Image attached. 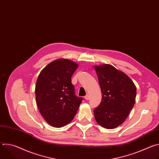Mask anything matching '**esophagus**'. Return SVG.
Masks as SVG:
<instances>
[{"label":"esophagus","mask_w":159,"mask_h":159,"mask_svg":"<svg viewBox=\"0 0 159 159\" xmlns=\"http://www.w3.org/2000/svg\"><path fill=\"white\" fill-rule=\"evenodd\" d=\"M84 98L87 100V101H88L89 99V95H88V94H87L85 97H84Z\"/></svg>","instance_id":"esophagus-1"}]
</instances>
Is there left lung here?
Masks as SVG:
<instances>
[{"label":"left lung","mask_w":159,"mask_h":159,"mask_svg":"<svg viewBox=\"0 0 159 159\" xmlns=\"http://www.w3.org/2000/svg\"><path fill=\"white\" fill-rule=\"evenodd\" d=\"M102 94L94 109L97 123L107 129L118 127L128 117L134 104L137 89L131 79L113 66H95Z\"/></svg>","instance_id":"8db88e82"}]
</instances>
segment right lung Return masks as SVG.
I'll use <instances>...</instances> for the list:
<instances>
[{"mask_svg":"<svg viewBox=\"0 0 159 159\" xmlns=\"http://www.w3.org/2000/svg\"><path fill=\"white\" fill-rule=\"evenodd\" d=\"M78 64L67 60H55L40 72L35 87L36 101L48 123L61 128L75 116L83 98L75 94L71 78Z\"/></svg>","mask_w":159,"mask_h":159,"instance_id":"1","label":"right lung"}]
</instances>
